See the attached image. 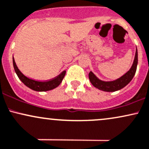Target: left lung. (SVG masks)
I'll return each mask as SVG.
<instances>
[{
    "mask_svg": "<svg viewBox=\"0 0 149 149\" xmlns=\"http://www.w3.org/2000/svg\"><path fill=\"white\" fill-rule=\"evenodd\" d=\"M138 53L137 49H136L132 66L126 74L122 76L119 79L112 81H101V80L98 79L96 77V75L93 74L92 72H90L89 74H88V78H89L90 81L92 84L93 86H94L95 87L98 88V89L104 91H108V92L118 91V90H120L125 87L126 85H127L131 81V80L132 79L134 76L135 73H136Z\"/></svg>",
    "mask_w": 149,
    "mask_h": 149,
    "instance_id": "8db88e82",
    "label": "left lung"
}]
</instances>
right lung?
<instances>
[{"label":"right lung","instance_id":"add662e5","mask_svg":"<svg viewBox=\"0 0 149 149\" xmlns=\"http://www.w3.org/2000/svg\"><path fill=\"white\" fill-rule=\"evenodd\" d=\"M13 66H14L15 71L17 75L18 76L19 79L22 81L23 83L26 85L27 87L31 88L32 90L36 91H49V90L53 89L56 88L60 85V84L62 82L65 75L66 71H63L56 77L53 78L51 80L48 81H38V80H34L32 79L28 78L22 73L21 72L20 70L18 69L17 66L16 65V63L15 62L14 58H13Z\"/></svg>","mask_w":149,"mask_h":149}]
</instances>
